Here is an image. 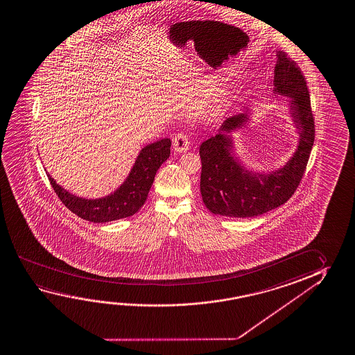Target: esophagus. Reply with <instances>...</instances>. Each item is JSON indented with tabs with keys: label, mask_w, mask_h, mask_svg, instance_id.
I'll return each mask as SVG.
<instances>
[{
	"label": "esophagus",
	"mask_w": 355,
	"mask_h": 355,
	"mask_svg": "<svg viewBox=\"0 0 355 355\" xmlns=\"http://www.w3.org/2000/svg\"><path fill=\"white\" fill-rule=\"evenodd\" d=\"M173 148L177 152H186L189 148V139L186 134H177L173 139Z\"/></svg>",
	"instance_id": "esophagus-1"
}]
</instances>
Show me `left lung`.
<instances>
[{
  "label": "left lung",
  "instance_id": "1",
  "mask_svg": "<svg viewBox=\"0 0 355 355\" xmlns=\"http://www.w3.org/2000/svg\"><path fill=\"white\" fill-rule=\"evenodd\" d=\"M275 93L292 99V116L300 128V145L284 168L270 173H251L230 156L229 132L244 125L248 117L235 115L221 125L220 132L204 141L199 148L202 159L200 193L213 214L249 218L268 213L285 204L302 180L314 142V117L306 78L287 53L277 52L273 76Z\"/></svg>",
  "mask_w": 355,
  "mask_h": 355
}]
</instances>
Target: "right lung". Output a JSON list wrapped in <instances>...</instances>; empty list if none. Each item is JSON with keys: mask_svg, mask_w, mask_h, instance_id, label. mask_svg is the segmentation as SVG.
<instances>
[{"mask_svg": "<svg viewBox=\"0 0 355 355\" xmlns=\"http://www.w3.org/2000/svg\"><path fill=\"white\" fill-rule=\"evenodd\" d=\"M171 144L169 139H163L146 146L136 159L128 180L116 192L101 199L76 197L57 184L49 175H47L48 180L62 203L82 219L106 223L128 218L137 213L145 204L158 168L169 157Z\"/></svg>", "mask_w": 355, "mask_h": 355, "instance_id": "add662e5", "label": "right lung"}]
</instances>
